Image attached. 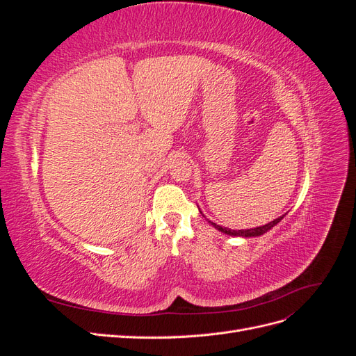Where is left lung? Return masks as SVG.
Instances as JSON below:
<instances>
[{"label": "left lung", "mask_w": 356, "mask_h": 356, "mask_svg": "<svg viewBox=\"0 0 356 356\" xmlns=\"http://www.w3.org/2000/svg\"><path fill=\"white\" fill-rule=\"evenodd\" d=\"M282 218H284V215H282V217H279V218H276V220L270 221L268 224L261 225V227L246 229V230H232V229H227V227H222V225L215 224V222H212V221H209V220H208V222H209V224H212L215 229L220 230V232H221V233H224V234H229V236H242V238H255V236H261V234H264L266 232L270 230L272 227H275V225H276L279 221H281Z\"/></svg>", "instance_id": "1"}]
</instances>
